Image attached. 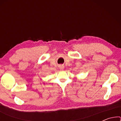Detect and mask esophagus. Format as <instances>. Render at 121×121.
Wrapping results in <instances>:
<instances>
[{
	"label": "esophagus",
	"mask_w": 121,
	"mask_h": 121,
	"mask_svg": "<svg viewBox=\"0 0 121 121\" xmlns=\"http://www.w3.org/2000/svg\"><path fill=\"white\" fill-rule=\"evenodd\" d=\"M60 68L61 69H64V66H63V65H60Z\"/></svg>",
	"instance_id": "1"
}]
</instances>
